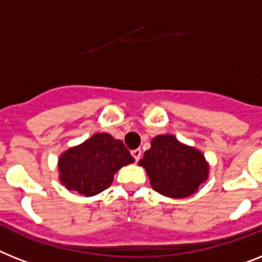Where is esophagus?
<instances>
[{
	"instance_id": "obj_1",
	"label": "esophagus",
	"mask_w": 262,
	"mask_h": 262,
	"mask_svg": "<svg viewBox=\"0 0 262 262\" xmlns=\"http://www.w3.org/2000/svg\"><path fill=\"white\" fill-rule=\"evenodd\" d=\"M131 155H133L134 159H135V161L138 162L140 159V158H142V151H140V148H136V150L131 151Z\"/></svg>"
}]
</instances>
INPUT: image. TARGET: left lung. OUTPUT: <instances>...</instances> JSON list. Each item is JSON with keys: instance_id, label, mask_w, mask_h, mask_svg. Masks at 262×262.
I'll list each match as a JSON object with an SVG mask.
<instances>
[{"instance_id": "1", "label": "left lung", "mask_w": 262, "mask_h": 262, "mask_svg": "<svg viewBox=\"0 0 262 262\" xmlns=\"http://www.w3.org/2000/svg\"><path fill=\"white\" fill-rule=\"evenodd\" d=\"M139 165L146 168L152 189L170 198L191 195L209 174L204 155L172 135L154 138Z\"/></svg>"}]
</instances>
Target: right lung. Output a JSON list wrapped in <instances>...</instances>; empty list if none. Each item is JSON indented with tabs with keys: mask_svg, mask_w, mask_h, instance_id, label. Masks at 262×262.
I'll list each match as a JSON object with an SVG mask.
<instances>
[{
	"mask_svg": "<svg viewBox=\"0 0 262 262\" xmlns=\"http://www.w3.org/2000/svg\"><path fill=\"white\" fill-rule=\"evenodd\" d=\"M133 162L134 158L123 142L108 134H96L60 157V179L71 191L91 196L108 189L114 174Z\"/></svg>",
	"mask_w": 262,
	"mask_h": 262,
	"instance_id": "obj_1",
	"label": "right lung"
}]
</instances>
